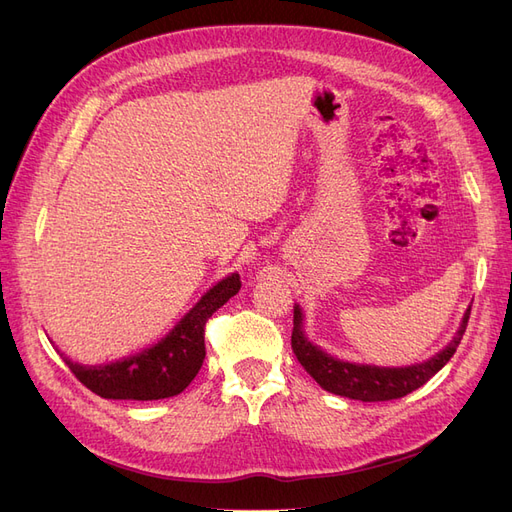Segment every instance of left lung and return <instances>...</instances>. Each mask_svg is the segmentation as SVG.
Wrapping results in <instances>:
<instances>
[{
	"label": "left lung",
	"instance_id": "1",
	"mask_svg": "<svg viewBox=\"0 0 512 512\" xmlns=\"http://www.w3.org/2000/svg\"><path fill=\"white\" fill-rule=\"evenodd\" d=\"M470 312H472V305L468 307L466 316H463L461 327L451 344L436 356H431L429 361L410 365V367L356 365V363L337 361L331 354H324L318 346L307 342V337L303 335V316H301L299 305L294 307V318H292L294 327H292L290 342L299 363L324 391L350 397V399H361V401H389V399H399L416 391L418 386H423L429 378L436 376L448 361H451V356L461 344L463 333H466Z\"/></svg>",
	"mask_w": 512,
	"mask_h": 512
}]
</instances>
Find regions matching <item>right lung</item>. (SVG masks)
<instances>
[{"label":"right lung","instance_id":"right-lung-1","mask_svg":"<svg viewBox=\"0 0 512 512\" xmlns=\"http://www.w3.org/2000/svg\"><path fill=\"white\" fill-rule=\"evenodd\" d=\"M241 288L237 273L228 275L200 299L190 314L160 344L130 359L85 367L66 359L76 380L104 399L151 401L179 395L205 361V324L213 312Z\"/></svg>","mask_w":512,"mask_h":512}]
</instances>
